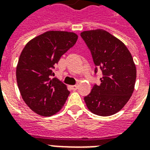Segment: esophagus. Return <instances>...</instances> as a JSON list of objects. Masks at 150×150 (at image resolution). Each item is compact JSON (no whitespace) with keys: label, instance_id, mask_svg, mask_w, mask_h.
Masks as SVG:
<instances>
[{"label":"esophagus","instance_id":"1","mask_svg":"<svg viewBox=\"0 0 150 150\" xmlns=\"http://www.w3.org/2000/svg\"><path fill=\"white\" fill-rule=\"evenodd\" d=\"M71 89L73 91H76V90L78 89V85H74V86H71Z\"/></svg>","mask_w":150,"mask_h":150}]
</instances>
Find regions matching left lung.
Instances as JSON below:
<instances>
[{"instance_id":"left-lung-1","label":"left lung","mask_w":150,"mask_h":150,"mask_svg":"<svg viewBox=\"0 0 150 150\" xmlns=\"http://www.w3.org/2000/svg\"><path fill=\"white\" fill-rule=\"evenodd\" d=\"M80 35L95 65L103 72L101 83L94 85L85 103L96 115L112 116L122 109L134 91L137 69L132 54L120 40L104 30L83 31Z\"/></svg>"}]
</instances>
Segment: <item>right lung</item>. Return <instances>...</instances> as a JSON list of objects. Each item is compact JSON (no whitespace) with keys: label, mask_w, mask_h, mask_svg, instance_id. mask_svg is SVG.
<instances>
[{"label":"right lung","mask_w":150,"mask_h":150,"mask_svg":"<svg viewBox=\"0 0 150 150\" xmlns=\"http://www.w3.org/2000/svg\"><path fill=\"white\" fill-rule=\"evenodd\" d=\"M77 39L73 32L47 31L31 39L21 51L16 69L18 88L28 107L40 116H53L66 103L70 92L67 85L51 79L53 68Z\"/></svg>","instance_id":"add662e5"}]
</instances>
